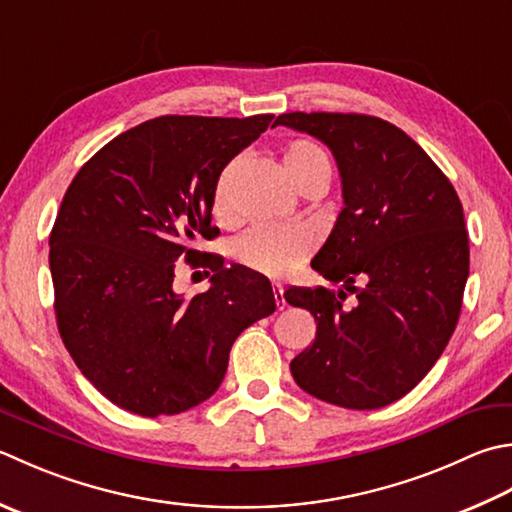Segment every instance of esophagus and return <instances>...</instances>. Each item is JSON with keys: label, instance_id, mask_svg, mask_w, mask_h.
<instances>
[{"label": "esophagus", "instance_id": "1", "mask_svg": "<svg viewBox=\"0 0 512 512\" xmlns=\"http://www.w3.org/2000/svg\"><path fill=\"white\" fill-rule=\"evenodd\" d=\"M273 293H275L277 308H279V310H284V306H286V299H284V286H282V284H273Z\"/></svg>", "mask_w": 512, "mask_h": 512}]
</instances>
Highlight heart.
Here are the masks:
<instances>
[{
  "label": "heart",
  "mask_w": 512,
  "mask_h": 512,
  "mask_svg": "<svg viewBox=\"0 0 512 512\" xmlns=\"http://www.w3.org/2000/svg\"><path fill=\"white\" fill-rule=\"evenodd\" d=\"M282 166L290 182L297 188L310 182L328 184L330 179L328 155L308 139H293L284 146ZM239 168H242V159H230L215 179L213 213L219 219H228L233 215V188ZM310 248H313V235L306 228L264 224L250 228L246 235L239 237L235 253L239 262L253 268L255 273L284 277L304 262Z\"/></svg>",
  "instance_id": "obj_1"
}]
</instances>
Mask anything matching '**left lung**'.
I'll list each match as a JSON object with an SVG mask.
<instances>
[{
  "instance_id": "8db88e82",
  "label": "left lung",
  "mask_w": 512,
  "mask_h": 512,
  "mask_svg": "<svg viewBox=\"0 0 512 512\" xmlns=\"http://www.w3.org/2000/svg\"><path fill=\"white\" fill-rule=\"evenodd\" d=\"M275 126L317 137L335 157L344 208L310 266L357 297L346 308L344 290H286L317 322L290 373L328 404H393L422 382L457 326L470 262L462 202L426 150L384 119L284 113Z\"/></svg>"
}]
</instances>
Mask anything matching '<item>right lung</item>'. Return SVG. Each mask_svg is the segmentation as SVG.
<instances>
[{"label":"right lung","instance_id":"1","mask_svg":"<svg viewBox=\"0 0 512 512\" xmlns=\"http://www.w3.org/2000/svg\"><path fill=\"white\" fill-rule=\"evenodd\" d=\"M270 122L148 119L97 150L66 190L48 239L57 328L82 375L128 413L177 415L206 402L239 333L275 310L264 275L217 255L202 263L214 270L206 294L172 290L176 259L208 254L190 246L213 239L219 170Z\"/></svg>","mask_w":512,"mask_h":512}]
</instances>
